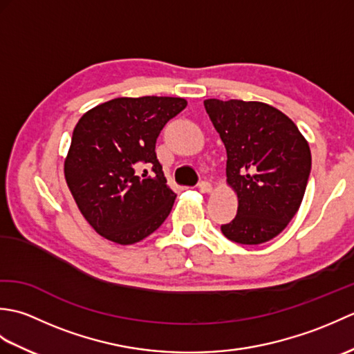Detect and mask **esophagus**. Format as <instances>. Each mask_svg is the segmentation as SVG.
Returning <instances> with one entry per match:
<instances>
[{"label":"esophagus","mask_w":354,"mask_h":354,"mask_svg":"<svg viewBox=\"0 0 354 354\" xmlns=\"http://www.w3.org/2000/svg\"><path fill=\"white\" fill-rule=\"evenodd\" d=\"M198 189H199V192H201V193H209V192L213 190V187H212V184H209V183H207V181H202V183H199Z\"/></svg>","instance_id":"34e87169"}]
</instances>
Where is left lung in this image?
Wrapping results in <instances>:
<instances>
[{"label":"left lung","mask_w":354,"mask_h":354,"mask_svg":"<svg viewBox=\"0 0 354 354\" xmlns=\"http://www.w3.org/2000/svg\"><path fill=\"white\" fill-rule=\"evenodd\" d=\"M227 149V183L237 214L221 227L236 243L260 245L288 227L309 181V142L281 111L261 102L204 100Z\"/></svg>","instance_id":"1"}]
</instances>
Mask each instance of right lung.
<instances>
[{
  "label": "right lung",
  "mask_w": 354,
  "mask_h": 354,
  "mask_svg": "<svg viewBox=\"0 0 354 354\" xmlns=\"http://www.w3.org/2000/svg\"><path fill=\"white\" fill-rule=\"evenodd\" d=\"M181 97H118L85 112L73 131L64 173L86 222L104 239L132 245L167 219L176 194L155 152ZM146 165L151 170L138 175Z\"/></svg>",
  "instance_id": "1"
}]
</instances>
